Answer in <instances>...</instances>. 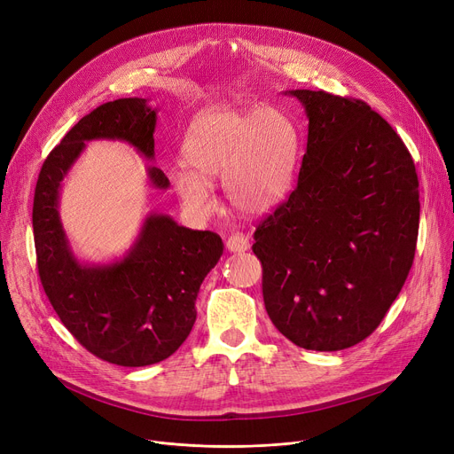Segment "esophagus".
<instances>
[{
    "mask_svg": "<svg viewBox=\"0 0 454 454\" xmlns=\"http://www.w3.org/2000/svg\"><path fill=\"white\" fill-rule=\"evenodd\" d=\"M226 248H228V252H233V254L247 252V250L250 248L248 237L243 235V233H233V235H230L228 241H226Z\"/></svg>",
    "mask_w": 454,
    "mask_h": 454,
    "instance_id": "esophagus-1",
    "label": "esophagus"
}]
</instances>
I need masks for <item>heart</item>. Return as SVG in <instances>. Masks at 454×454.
Listing matches in <instances>:
<instances>
[{
	"label": "heart",
	"mask_w": 454,
	"mask_h": 454,
	"mask_svg": "<svg viewBox=\"0 0 454 454\" xmlns=\"http://www.w3.org/2000/svg\"><path fill=\"white\" fill-rule=\"evenodd\" d=\"M300 134L293 119L278 108L215 110L191 121L182 158L171 173L182 204L193 213L215 207L211 184L223 178L230 204L261 217L276 209L293 185Z\"/></svg>",
	"instance_id": "b5f03b06"
}]
</instances>
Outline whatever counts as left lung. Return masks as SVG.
<instances>
[{"label": "left lung", "mask_w": 454, "mask_h": 454, "mask_svg": "<svg viewBox=\"0 0 454 454\" xmlns=\"http://www.w3.org/2000/svg\"><path fill=\"white\" fill-rule=\"evenodd\" d=\"M309 119L298 185L254 233L272 324L300 348L370 337L414 261L418 175L395 130L364 101L285 91Z\"/></svg>", "instance_id": "left-lung-1"}]
</instances>
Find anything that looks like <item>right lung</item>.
Returning a JSON list of instances; mask_svg holds the SVG:
<instances>
[{
    "mask_svg": "<svg viewBox=\"0 0 454 454\" xmlns=\"http://www.w3.org/2000/svg\"><path fill=\"white\" fill-rule=\"evenodd\" d=\"M156 108L147 99L105 103L71 129L38 175L33 231L42 287L62 324L90 353L117 366H149L171 356L197 320L195 301L207 272L223 255L213 231L189 230L163 213H149L130 250L112 263L79 261L62 228V180L93 139L125 141L154 160ZM149 182L169 180L154 165Z\"/></svg>",
    "mask_w": 454,
    "mask_h": 454,
    "instance_id": "obj_1",
    "label": "right lung"
}]
</instances>
